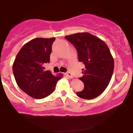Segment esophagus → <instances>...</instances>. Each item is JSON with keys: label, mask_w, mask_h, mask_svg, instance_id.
<instances>
[{"label": "esophagus", "mask_w": 133, "mask_h": 133, "mask_svg": "<svg viewBox=\"0 0 133 133\" xmlns=\"http://www.w3.org/2000/svg\"><path fill=\"white\" fill-rule=\"evenodd\" d=\"M65 76H66L67 77H68L69 78H71V79L73 78L72 74L70 72H67L65 73Z\"/></svg>", "instance_id": "34e87169"}]
</instances>
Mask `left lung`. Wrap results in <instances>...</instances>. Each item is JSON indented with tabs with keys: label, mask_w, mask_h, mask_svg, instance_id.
I'll return each instance as SVG.
<instances>
[{
	"label": "left lung",
	"mask_w": 133,
	"mask_h": 133,
	"mask_svg": "<svg viewBox=\"0 0 133 133\" xmlns=\"http://www.w3.org/2000/svg\"><path fill=\"white\" fill-rule=\"evenodd\" d=\"M77 50L79 62L85 65L79 79L84 88L76 94L84 99H92L101 94L110 82L114 71V59L106 44L88 32L65 36Z\"/></svg>",
	"instance_id": "left-lung-1"
}]
</instances>
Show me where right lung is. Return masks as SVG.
Here are the masks:
<instances>
[{"instance_id":"1","label":"right lung","mask_w":133,"mask_h":133,"mask_svg":"<svg viewBox=\"0 0 133 133\" xmlns=\"http://www.w3.org/2000/svg\"><path fill=\"white\" fill-rule=\"evenodd\" d=\"M56 38H36L24 44L14 62V76L18 86L27 95L43 99L52 94L62 74L55 76L45 71L50 62L52 45Z\"/></svg>"}]
</instances>
